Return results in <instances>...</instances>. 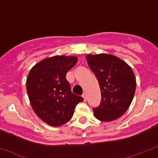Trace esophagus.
<instances>
[{"label":"esophagus","instance_id":"obj_1","mask_svg":"<svg viewBox=\"0 0 158 158\" xmlns=\"http://www.w3.org/2000/svg\"><path fill=\"white\" fill-rule=\"evenodd\" d=\"M83 98H84V101H87V94L84 93V94H83Z\"/></svg>","mask_w":158,"mask_h":158}]
</instances>
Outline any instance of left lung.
<instances>
[{"label": "left lung", "instance_id": "left-lung-1", "mask_svg": "<svg viewBox=\"0 0 158 158\" xmlns=\"http://www.w3.org/2000/svg\"><path fill=\"white\" fill-rule=\"evenodd\" d=\"M86 59L102 94L101 103L93 109L94 116L102 121L116 120L132 102L136 89L135 74L127 63L112 55H87Z\"/></svg>", "mask_w": 158, "mask_h": 158}]
</instances>
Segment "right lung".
<instances>
[{"instance_id": "1", "label": "right lung", "mask_w": 158, "mask_h": 158, "mask_svg": "<svg viewBox=\"0 0 158 158\" xmlns=\"http://www.w3.org/2000/svg\"><path fill=\"white\" fill-rule=\"evenodd\" d=\"M76 56H55L41 60L28 73L26 89L32 108L48 125L60 126L69 121L74 108L84 98L71 92L66 73Z\"/></svg>"}]
</instances>
